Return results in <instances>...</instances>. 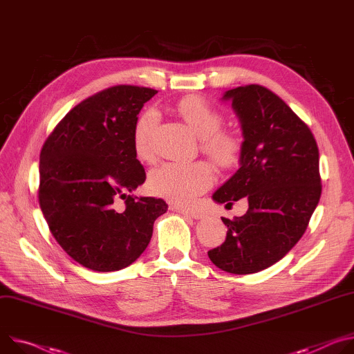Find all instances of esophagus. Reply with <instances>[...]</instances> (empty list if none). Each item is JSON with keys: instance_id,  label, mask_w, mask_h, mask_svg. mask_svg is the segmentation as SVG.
Returning <instances> with one entry per match:
<instances>
[{"instance_id": "1", "label": "esophagus", "mask_w": 354, "mask_h": 354, "mask_svg": "<svg viewBox=\"0 0 354 354\" xmlns=\"http://www.w3.org/2000/svg\"><path fill=\"white\" fill-rule=\"evenodd\" d=\"M178 212H181L183 215H187V216H191L194 219H201L204 218V212L200 211V209H178Z\"/></svg>"}]
</instances>
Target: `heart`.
Listing matches in <instances>:
<instances>
[{"instance_id": "heart-1", "label": "heart", "mask_w": 354, "mask_h": 354, "mask_svg": "<svg viewBox=\"0 0 354 354\" xmlns=\"http://www.w3.org/2000/svg\"><path fill=\"white\" fill-rule=\"evenodd\" d=\"M177 113L191 131L200 138L201 150L221 167H230L239 160L242 151L241 136L223 124L222 112L200 95H187L176 105ZM156 125V113L145 111L133 128V147L138 159L151 160V133ZM214 181V170L205 162L165 163L154 169L147 178L149 191L180 207L191 205L200 194L207 191Z\"/></svg>"}]
</instances>
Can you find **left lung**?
Wrapping results in <instances>:
<instances>
[{
	"mask_svg": "<svg viewBox=\"0 0 354 354\" xmlns=\"http://www.w3.org/2000/svg\"><path fill=\"white\" fill-rule=\"evenodd\" d=\"M243 129L241 169L212 198L227 205L246 198L243 216L222 218L225 242L211 261L232 274H252L281 260L302 238L321 192L319 150L308 125L259 84L225 93Z\"/></svg>",
	"mask_w": 354,
	"mask_h": 354,
	"instance_id": "obj_1",
	"label": "left lung"
}]
</instances>
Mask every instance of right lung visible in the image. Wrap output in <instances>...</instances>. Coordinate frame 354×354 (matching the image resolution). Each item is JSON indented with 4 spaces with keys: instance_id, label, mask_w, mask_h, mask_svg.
<instances>
[{
    "instance_id": "right-lung-1",
    "label": "right lung",
    "mask_w": 354,
    "mask_h": 354,
    "mask_svg": "<svg viewBox=\"0 0 354 354\" xmlns=\"http://www.w3.org/2000/svg\"><path fill=\"white\" fill-rule=\"evenodd\" d=\"M157 91L115 86L75 105L48 136L39 163V205L62 249L94 271L132 264L147 248L162 198L133 197L146 180L133 128ZM118 198L126 200L115 209Z\"/></svg>"
}]
</instances>
